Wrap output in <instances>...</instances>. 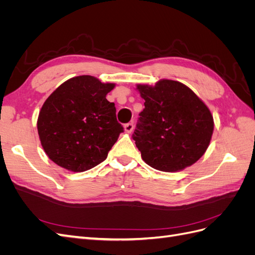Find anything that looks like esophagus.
Returning a JSON list of instances; mask_svg holds the SVG:
<instances>
[{"label":"esophagus","mask_w":255,"mask_h":255,"mask_svg":"<svg viewBox=\"0 0 255 255\" xmlns=\"http://www.w3.org/2000/svg\"><path fill=\"white\" fill-rule=\"evenodd\" d=\"M134 129V125L132 122L129 123H127V125H125V130L127 133H132V130Z\"/></svg>","instance_id":"34e87169"}]
</instances>
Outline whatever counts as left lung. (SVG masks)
Returning <instances> with one entry per match:
<instances>
[{"instance_id":"8db88e82","label":"left lung","mask_w":255,"mask_h":255,"mask_svg":"<svg viewBox=\"0 0 255 255\" xmlns=\"http://www.w3.org/2000/svg\"><path fill=\"white\" fill-rule=\"evenodd\" d=\"M144 100L133 139L150 167L177 172L194 165L210 145L214 119L210 109L186 85L160 80L138 84Z\"/></svg>"}]
</instances>
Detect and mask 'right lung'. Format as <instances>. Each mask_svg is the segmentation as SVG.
<instances>
[{
  "label": "right lung",
  "mask_w": 255,
  "mask_h": 255,
  "mask_svg": "<svg viewBox=\"0 0 255 255\" xmlns=\"http://www.w3.org/2000/svg\"><path fill=\"white\" fill-rule=\"evenodd\" d=\"M116 86L95 76L69 79L45 100L37 119L42 148L56 165L83 172L106 159L123 128L106 95Z\"/></svg>",
  "instance_id": "right-lung-1"
}]
</instances>
